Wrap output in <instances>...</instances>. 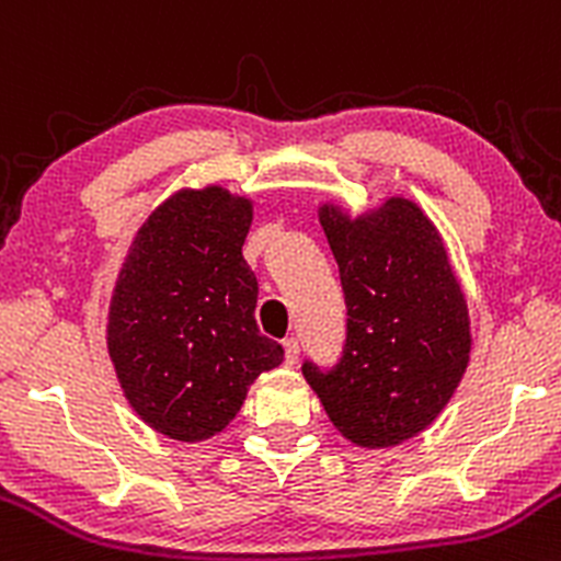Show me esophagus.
Segmentation results:
<instances>
[{
    "label": "esophagus",
    "instance_id": "1",
    "mask_svg": "<svg viewBox=\"0 0 561 561\" xmlns=\"http://www.w3.org/2000/svg\"><path fill=\"white\" fill-rule=\"evenodd\" d=\"M298 355H300L298 339H287L285 341V363L287 365H296L298 363Z\"/></svg>",
    "mask_w": 561,
    "mask_h": 561
}]
</instances>
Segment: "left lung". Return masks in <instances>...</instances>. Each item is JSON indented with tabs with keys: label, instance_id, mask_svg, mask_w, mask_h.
<instances>
[{
	"label": "left lung",
	"instance_id": "obj_1",
	"mask_svg": "<svg viewBox=\"0 0 561 561\" xmlns=\"http://www.w3.org/2000/svg\"><path fill=\"white\" fill-rule=\"evenodd\" d=\"M346 298L333 370L304 363L328 420L359 449H392L438 420L470 363V311L449 250L420 204L389 196L352 217L322 202Z\"/></svg>",
	"mask_w": 561,
	"mask_h": 561
}]
</instances>
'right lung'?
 I'll list each match as a JSON object with an SVG mask.
<instances>
[{
    "label": "right lung",
    "mask_w": 561,
    "mask_h": 561,
    "mask_svg": "<svg viewBox=\"0 0 561 561\" xmlns=\"http://www.w3.org/2000/svg\"><path fill=\"white\" fill-rule=\"evenodd\" d=\"M250 226V196L180 187L145 217L112 287L107 352L123 398L180 444L222 433L252 381L285 359L255 322Z\"/></svg>",
    "instance_id": "add662e5"
}]
</instances>
